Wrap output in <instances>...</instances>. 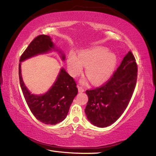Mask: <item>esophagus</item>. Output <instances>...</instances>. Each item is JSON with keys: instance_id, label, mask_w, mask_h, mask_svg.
<instances>
[{"instance_id": "obj_1", "label": "esophagus", "mask_w": 156, "mask_h": 156, "mask_svg": "<svg viewBox=\"0 0 156 156\" xmlns=\"http://www.w3.org/2000/svg\"><path fill=\"white\" fill-rule=\"evenodd\" d=\"M78 90H79V93H83L85 91V89L83 88L81 86H78Z\"/></svg>"}]
</instances>
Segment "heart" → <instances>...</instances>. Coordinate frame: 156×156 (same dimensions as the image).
I'll return each mask as SVG.
<instances>
[{
	"label": "heart",
	"instance_id": "1",
	"mask_svg": "<svg viewBox=\"0 0 156 156\" xmlns=\"http://www.w3.org/2000/svg\"><path fill=\"white\" fill-rule=\"evenodd\" d=\"M117 63V55L109 52L106 47L98 46L79 52L78 57L70 53L67 58V67L69 73L76 77L85 67V74L94 84H100L108 79L114 71ZM85 83L87 79H81Z\"/></svg>",
	"mask_w": 156,
	"mask_h": 156
}]
</instances>
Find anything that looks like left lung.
Masks as SVG:
<instances>
[{
  "mask_svg": "<svg viewBox=\"0 0 156 156\" xmlns=\"http://www.w3.org/2000/svg\"><path fill=\"white\" fill-rule=\"evenodd\" d=\"M137 77L136 59L129 51L105 84L86 91L88 102L85 112L91 123L99 127H106L119 118L132 97Z\"/></svg>",
  "mask_w": 156,
  "mask_h": 156,
  "instance_id": "1",
  "label": "left lung"
}]
</instances>
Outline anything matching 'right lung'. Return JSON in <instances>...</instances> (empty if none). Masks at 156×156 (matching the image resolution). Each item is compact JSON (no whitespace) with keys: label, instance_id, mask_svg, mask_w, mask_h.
<instances>
[{"label":"right lung","instance_id":"obj_1","mask_svg":"<svg viewBox=\"0 0 156 156\" xmlns=\"http://www.w3.org/2000/svg\"><path fill=\"white\" fill-rule=\"evenodd\" d=\"M51 51L57 52L61 60H65L63 51L57 49L52 41V38L44 34L38 36L21 55L19 67L20 85L27 105L33 115L47 125H55L65 119L73 99L78 93L77 84L73 78L63 67L60 69L56 80L45 93L33 94L26 87L21 74L22 62Z\"/></svg>","mask_w":156,"mask_h":156}]
</instances>
